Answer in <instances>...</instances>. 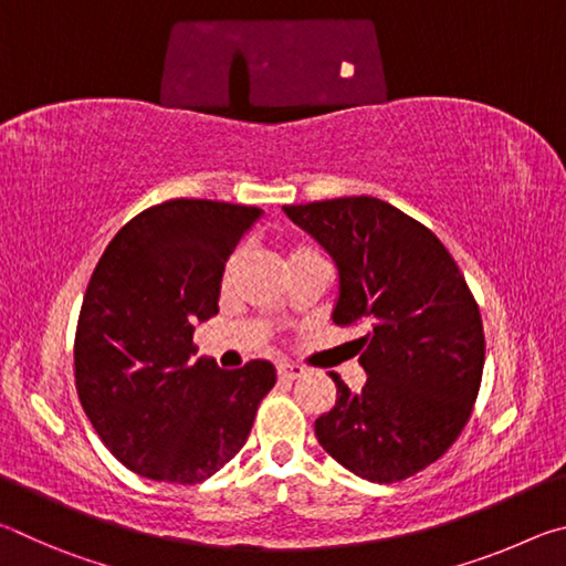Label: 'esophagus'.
Returning <instances> with one entry per match:
<instances>
[{
    "label": "esophagus",
    "instance_id": "34e87169",
    "mask_svg": "<svg viewBox=\"0 0 566 566\" xmlns=\"http://www.w3.org/2000/svg\"><path fill=\"white\" fill-rule=\"evenodd\" d=\"M276 375H280V379H300L304 377V367L292 361H280L276 364Z\"/></svg>",
    "mask_w": 566,
    "mask_h": 566
}]
</instances>
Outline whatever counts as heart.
I'll return each instance as SVG.
<instances>
[{"instance_id": "1", "label": "heart", "mask_w": 566, "mask_h": 566, "mask_svg": "<svg viewBox=\"0 0 566 566\" xmlns=\"http://www.w3.org/2000/svg\"><path fill=\"white\" fill-rule=\"evenodd\" d=\"M306 256H322V252H319L317 247H312V244H294V247H290V252H286V264H294V262H300V260H306ZM237 262H239V254L229 256L227 270H224L227 276L234 272Z\"/></svg>"}]
</instances>
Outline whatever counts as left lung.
Returning <instances> with one entry per match:
<instances>
[{
    "label": "left lung",
    "instance_id": "1",
    "mask_svg": "<svg viewBox=\"0 0 566 566\" xmlns=\"http://www.w3.org/2000/svg\"><path fill=\"white\" fill-rule=\"evenodd\" d=\"M286 217L337 264L332 322L364 324L361 391L339 375L334 407L314 421L332 459L391 484L434 464L462 434L484 369L479 306L444 244L377 197L290 205Z\"/></svg>",
    "mask_w": 566,
    "mask_h": 566
}]
</instances>
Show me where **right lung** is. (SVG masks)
Masks as SVG:
<instances>
[{
	"label": "right lung",
	"instance_id": "1",
	"mask_svg": "<svg viewBox=\"0 0 566 566\" xmlns=\"http://www.w3.org/2000/svg\"><path fill=\"white\" fill-rule=\"evenodd\" d=\"M260 207L169 199L124 224L94 270L74 337L76 395L124 467L169 484L219 472L252 432L276 371L266 359L191 361L219 312L229 254Z\"/></svg>",
	"mask_w": 566,
	"mask_h": 566
}]
</instances>
